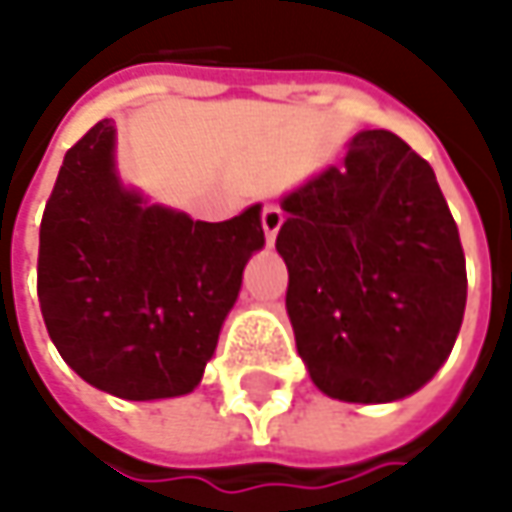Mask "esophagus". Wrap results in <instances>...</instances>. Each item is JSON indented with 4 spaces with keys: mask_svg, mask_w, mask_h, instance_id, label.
Wrapping results in <instances>:
<instances>
[{
    "mask_svg": "<svg viewBox=\"0 0 512 512\" xmlns=\"http://www.w3.org/2000/svg\"><path fill=\"white\" fill-rule=\"evenodd\" d=\"M285 222V216H282V210L276 205H265L262 210V227H265V239L267 245H273L276 242V236H279V227Z\"/></svg>",
    "mask_w": 512,
    "mask_h": 512,
    "instance_id": "esophagus-1",
    "label": "esophagus"
}]
</instances>
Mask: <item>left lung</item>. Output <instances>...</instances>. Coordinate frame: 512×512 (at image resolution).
Instances as JSON below:
<instances>
[{"label": "left lung", "mask_w": 512, "mask_h": 512, "mask_svg": "<svg viewBox=\"0 0 512 512\" xmlns=\"http://www.w3.org/2000/svg\"><path fill=\"white\" fill-rule=\"evenodd\" d=\"M287 316L313 384L339 402L404 399L447 362L467 302L459 227L433 168L390 130L282 199Z\"/></svg>", "instance_id": "1"}]
</instances>
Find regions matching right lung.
Segmentation results:
<instances>
[{
    "mask_svg": "<svg viewBox=\"0 0 512 512\" xmlns=\"http://www.w3.org/2000/svg\"><path fill=\"white\" fill-rule=\"evenodd\" d=\"M110 119L65 153L39 227V307L62 359L130 402L185 396L205 376L265 247L262 205L227 222H193L150 205L116 173Z\"/></svg>",
    "mask_w": 512,
    "mask_h": 512,
    "instance_id": "add662e5",
    "label": "right lung"
}]
</instances>
